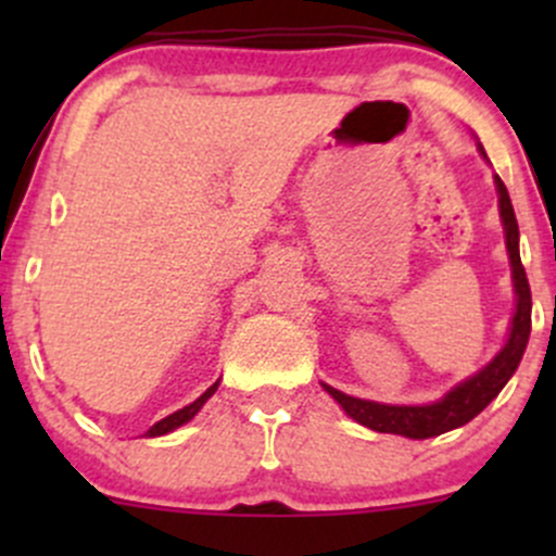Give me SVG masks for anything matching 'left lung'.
Wrapping results in <instances>:
<instances>
[{"instance_id":"1","label":"left lung","mask_w":556,"mask_h":556,"mask_svg":"<svg viewBox=\"0 0 556 556\" xmlns=\"http://www.w3.org/2000/svg\"><path fill=\"white\" fill-rule=\"evenodd\" d=\"M479 153L484 155V148L479 144ZM495 190H497V210H501L503 233H506V250L508 263H511V282L517 304H514V317L508 325L506 344L501 346L495 357L470 374L468 379L457 382L446 395H441L433 403H419V406H403V403H379L366 401V397L346 395V392L336 390V387L325 384V392L339 403L355 422L366 425V428L377 430V433H392V435H406V439H433V435L450 433L454 428H463L465 422L484 412L497 392L506 387L508 379L519 368L521 355L527 350V339H530V323H532V299H530V285H527L525 266L519 257V226L517 215H514L511 199L503 185V179L495 174Z\"/></svg>"}]
</instances>
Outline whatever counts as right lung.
<instances>
[{
	"mask_svg": "<svg viewBox=\"0 0 556 556\" xmlns=\"http://www.w3.org/2000/svg\"><path fill=\"white\" fill-rule=\"evenodd\" d=\"M217 384H220V379H217V382L212 384V387H206V392H204V395H199V397H195L193 403H188V406H182V408H179V412H174V414H169V417H164V419H161V422H155L153 428L148 430V435H150V439H155V435H166V433H172V430L182 428L185 422H190V419H193L195 414L201 412V406H204V403L210 401L212 395H215Z\"/></svg>",
	"mask_w": 556,
	"mask_h": 556,
	"instance_id": "add662e5",
	"label": "right lung"
}]
</instances>
